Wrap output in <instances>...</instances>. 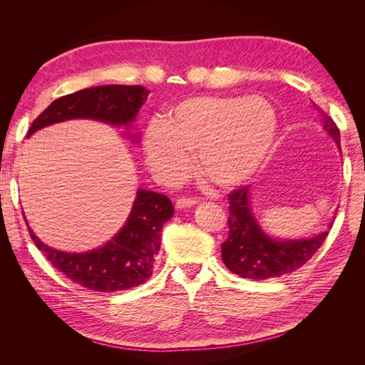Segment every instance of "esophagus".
Segmentation results:
<instances>
[{"mask_svg": "<svg viewBox=\"0 0 365 365\" xmlns=\"http://www.w3.org/2000/svg\"><path fill=\"white\" fill-rule=\"evenodd\" d=\"M196 204V201L193 200V197H178L176 200V208H187V207H193Z\"/></svg>", "mask_w": 365, "mask_h": 365, "instance_id": "obj_1", "label": "esophagus"}]
</instances>
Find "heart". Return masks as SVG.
<instances>
[{"instance_id": "heart-1", "label": "heart", "mask_w": 365, "mask_h": 365, "mask_svg": "<svg viewBox=\"0 0 365 365\" xmlns=\"http://www.w3.org/2000/svg\"><path fill=\"white\" fill-rule=\"evenodd\" d=\"M277 134V115L260 96H196L176 103L145 135L152 170L165 181H178L195 168L217 187L250 180L267 161Z\"/></svg>"}]
</instances>
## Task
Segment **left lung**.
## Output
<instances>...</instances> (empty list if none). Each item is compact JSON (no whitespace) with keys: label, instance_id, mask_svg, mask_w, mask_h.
I'll return each instance as SVG.
<instances>
[{"label":"left lung","instance_id":"left-lung-1","mask_svg":"<svg viewBox=\"0 0 365 365\" xmlns=\"http://www.w3.org/2000/svg\"><path fill=\"white\" fill-rule=\"evenodd\" d=\"M323 128L339 148V129L323 113ZM341 149V148H339ZM230 233L220 245L225 267L240 277L263 280L280 277L302 268L323 245L329 231L311 239L277 240L262 231L250 204V187L242 185L228 195Z\"/></svg>","mask_w":365,"mask_h":365}]
</instances>
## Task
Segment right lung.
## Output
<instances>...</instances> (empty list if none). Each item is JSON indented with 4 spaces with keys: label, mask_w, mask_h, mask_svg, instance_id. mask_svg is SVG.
<instances>
[{
    "label": "right lung",
    "mask_w": 365,
    "mask_h": 365,
    "mask_svg": "<svg viewBox=\"0 0 365 365\" xmlns=\"http://www.w3.org/2000/svg\"><path fill=\"white\" fill-rule=\"evenodd\" d=\"M149 90L140 85H105L85 88L59 97L33 120V132L71 118H93L114 126L135 120ZM173 216V205L165 195L138 189L132 212L117 236L90 252L53 250L35 236L30 237L47 260L71 282L98 292H115L145 283L152 274L161 247L163 225Z\"/></svg>",
    "instance_id": "1"
}]
</instances>
